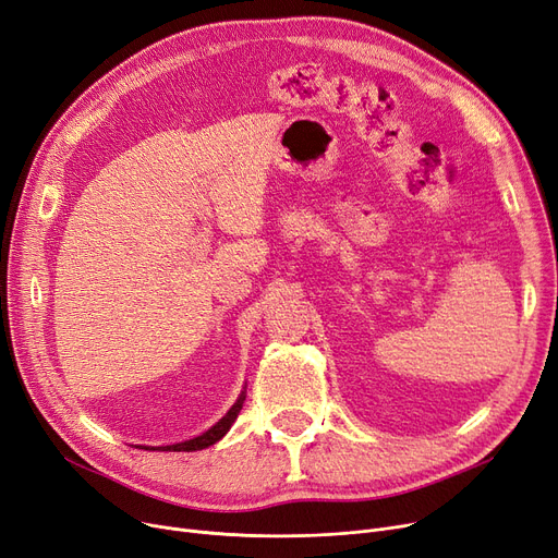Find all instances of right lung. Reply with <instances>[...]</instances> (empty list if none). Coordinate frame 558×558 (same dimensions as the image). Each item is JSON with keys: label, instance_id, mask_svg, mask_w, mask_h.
Masks as SVG:
<instances>
[{"label": "right lung", "instance_id": "right-lung-1", "mask_svg": "<svg viewBox=\"0 0 558 558\" xmlns=\"http://www.w3.org/2000/svg\"><path fill=\"white\" fill-rule=\"evenodd\" d=\"M244 401H246V390L239 395L236 403L228 410L226 417L216 422V424H214L209 430H205L203 435H198V438L184 440V442H178V445L157 447V449H159V451H198V449H205V447H209V445H214V442H219V440L223 438V435L230 430V426L234 424V420H236V415H239L241 405H244ZM143 449H148V447H143ZM157 449H155V451H157Z\"/></svg>", "mask_w": 558, "mask_h": 558}]
</instances>
